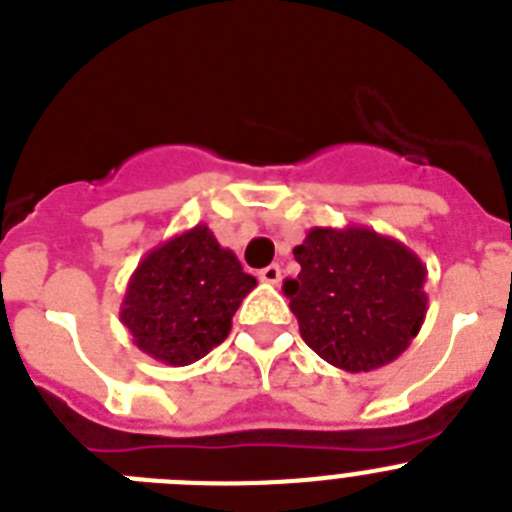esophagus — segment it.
Returning <instances> with one entry per match:
<instances>
[{
    "label": "esophagus",
    "instance_id": "esophagus-1",
    "mask_svg": "<svg viewBox=\"0 0 512 512\" xmlns=\"http://www.w3.org/2000/svg\"><path fill=\"white\" fill-rule=\"evenodd\" d=\"M259 279H261V282H266V284H279V282H282V266H279V264L266 266V269L259 271Z\"/></svg>",
    "mask_w": 512,
    "mask_h": 512
}]
</instances>
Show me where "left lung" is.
Instances as JSON below:
<instances>
[{
  "instance_id": "8db88e82",
  "label": "left lung",
  "mask_w": 512,
  "mask_h": 512,
  "mask_svg": "<svg viewBox=\"0 0 512 512\" xmlns=\"http://www.w3.org/2000/svg\"><path fill=\"white\" fill-rule=\"evenodd\" d=\"M295 259L302 269L284 282V295L320 359L343 372H372L418 336L428 271L405 243L364 225L312 228Z\"/></svg>"
}]
</instances>
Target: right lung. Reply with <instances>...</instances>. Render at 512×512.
<instances>
[{
	"label": "right lung",
	"mask_w": 512,
	"mask_h": 512,
	"mask_svg": "<svg viewBox=\"0 0 512 512\" xmlns=\"http://www.w3.org/2000/svg\"><path fill=\"white\" fill-rule=\"evenodd\" d=\"M256 287L205 223L143 256L122 297L120 320L135 346L169 366H187L228 338L235 310Z\"/></svg>",
	"instance_id": "1"
}]
</instances>
